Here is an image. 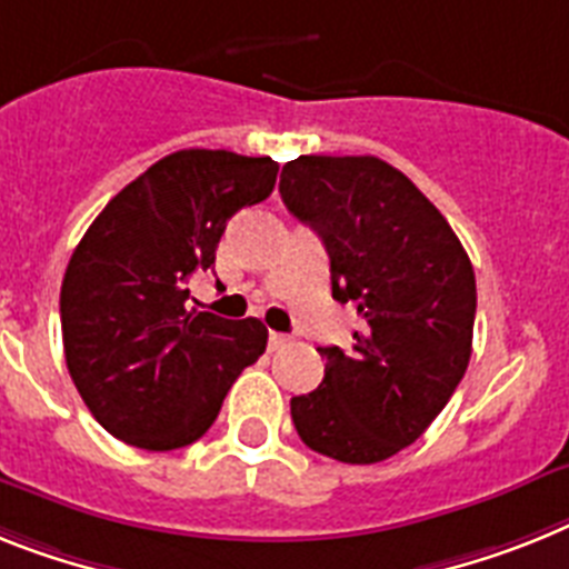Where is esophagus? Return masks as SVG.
I'll use <instances>...</instances> for the list:
<instances>
[{"instance_id": "34e87169", "label": "esophagus", "mask_w": 569, "mask_h": 569, "mask_svg": "<svg viewBox=\"0 0 569 569\" xmlns=\"http://www.w3.org/2000/svg\"><path fill=\"white\" fill-rule=\"evenodd\" d=\"M286 343H289V336H283V332H269V350H280Z\"/></svg>"}]
</instances>
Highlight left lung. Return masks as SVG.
I'll use <instances>...</instances> for the list:
<instances>
[{
	"label": "left lung",
	"mask_w": 569,
	"mask_h": 569,
	"mask_svg": "<svg viewBox=\"0 0 569 569\" xmlns=\"http://www.w3.org/2000/svg\"><path fill=\"white\" fill-rule=\"evenodd\" d=\"M286 208L329 254L332 298L356 303L352 350L327 358L292 422L312 451L381 462L417 442L448 405L471 358L475 269L446 217L376 156H300L280 173Z\"/></svg>",
	"instance_id": "obj_1"
}]
</instances>
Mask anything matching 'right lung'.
Segmentation results:
<instances>
[{
	"mask_svg": "<svg viewBox=\"0 0 569 569\" xmlns=\"http://www.w3.org/2000/svg\"><path fill=\"white\" fill-rule=\"evenodd\" d=\"M280 164L228 150H179L98 213L69 260L60 323L71 381L112 437L173 451L202 437L248 365L266 352L257 318L184 307L228 219L274 190Z\"/></svg>",
	"mask_w": 569,
	"mask_h": 569,
	"instance_id": "obj_1",
	"label": "right lung"
}]
</instances>
